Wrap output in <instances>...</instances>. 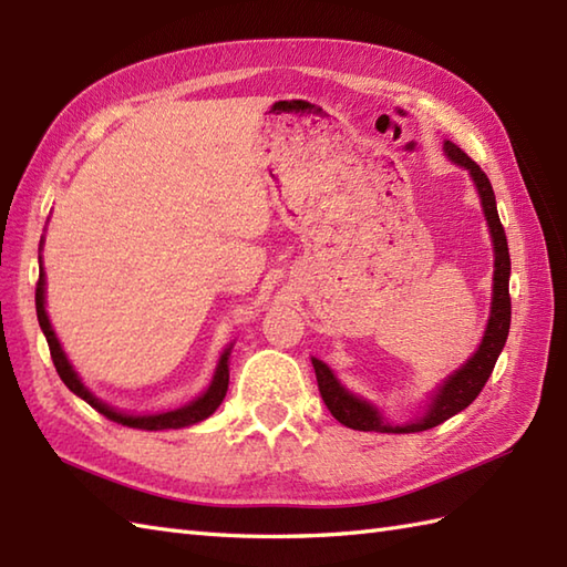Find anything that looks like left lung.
Returning <instances> with one entry per match:
<instances>
[{"label":"left lung","instance_id":"left-lung-1","mask_svg":"<svg viewBox=\"0 0 567 567\" xmlns=\"http://www.w3.org/2000/svg\"><path fill=\"white\" fill-rule=\"evenodd\" d=\"M443 151L455 165L465 167L470 177H473L480 202H483V212L487 216L492 246H495V285H492V309H489V321L483 336V343H480L475 355L470 358L461 370H455L449 380H443L436 394L431 396L424 414L402 426L390 424V421L378 412V406H372L370 402L360 400V396H355L353 392H348L323 360L311 358L323 404L329 406L333 419H339L348 429L380 431V433H416V431H426L443 424L445 419L455 416L457 412H463L465 406L475 402V396L483 392L492 370H495V363L504 343H507L509 323H512V299H509L512 260H509L507 236H504V226L497 214L495 189H492L483 167H480L473 158H467V153L457 148L455 143L445 141Z\"/></svg>","mask_w":567,"mask_h":567}]
</instances>
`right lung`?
Wrapping results in <instances>:
<instances>
[{"instance_id":"add662e5","label":"right lung","mask_w":567,"mask_h":567,"mask_svg":"<svg viewBox=\"0 0 567 567\" xmlns=\"http://www.w3.org/2000/svg\"><path fill=\"white\" fill-rule=\"evenodd\" d=\"M41 262V258H39ZM35 315H39V323H41V331L48 341V348H51V358H53V365L58 370L60 380L68 384L70 392H75L80 400L87 402L92 409H97L100 414H104L110 421H116V424L128 426V429H143V431H163V429H185L192 424H199L207 416H212L216 412V406L224 402L226 390H228V355H231V346L226 348L219 358V365H216L214 372V380L204 392L202 396H197L195 402H189L179 409H173V412H163V414H146V416H134V414H124V412H116L110 404L100 402L97 396H94L87 388H84L82 380L78 378V372L72 370L70 360L65 355L63 348H60V341L55 339V331L51 327V319L45 315V272H43V265L39 268V282H35Z\"/></svg>"}]
</instances>
